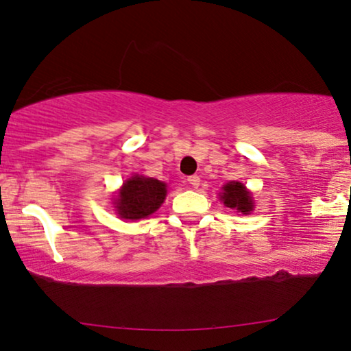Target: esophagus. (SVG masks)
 <instances>
[{"label": "esophagus", "instance_id": "obj_1", "mask_svg": "<svg viewBox=\"0 0 351 351\" xmlns=\"http://www.w3.org/2000/svg\"><path fill=\"white\" fill-rule=\"evenodd\" d=\"M186 182H189V184L191 185V186H193V189H198V186H199V177L198 176H190L189 177V179H186Z\"/></svg>", "mask_w": 351, "mask_h": 351}]
</instances>
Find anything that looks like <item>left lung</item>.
Here are the masks:
<instances>
[{
    "label": "left lung",
    "instance_id": "8db88e82",
    "mask_svg": "<svg viewBox=\"0 0 351 351\" xmlns=\"http://www.w3.org/2000/svg\"><path fill=\"white\" fill-rule=\"evenodd\" d=\"M219 199L222 201L225 208L233 209L234 213L243 215H251L254 208H256V201H254L251 190L239 180H230L223 184L220 189Z\"/></svg>",
    "mask_w": 351,
    "mask_h": 351
}]
</instances>
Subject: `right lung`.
Returning <instances> with one entry per match:
<instances>
[{
  "mask_svg": "<svg viewBox=\"0 0 351 351\" xmlns=\"http://www.w3.org/2000/svg\"><path fill=\"white\" fill-rule=\"evenodd\" d=\"M166 196V182L143 174H132L113 195L112 208L118 219L134 222L155 214L165 203Z\"/></svg>",
  "mask_w": 351,
  "mask_h": 351,
  "instance_id": "obj_1",
  "label": "right lung"
}]
</instances>
